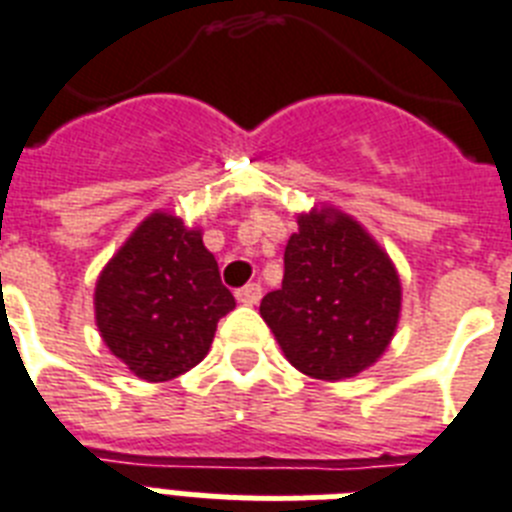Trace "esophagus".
Masks as SVG:
<instances>
[{
	"label": "esophagus",
	"instance_id": "34e87169",
	"mask_svg": "<svg viewBox=\"0 0 512 512\" xmlns=\"http://www.w3.org/2000/svg\"><path fill=\"white\" fill-rule=\"evenodd\" d=\"M260 296H263V286H260V283H247V286H242V289L236 291V299L242 304H249V307L260 302Z\"/></svg>",
	"mask_w": 512,
	"mask_h": 512
}]
</instances>
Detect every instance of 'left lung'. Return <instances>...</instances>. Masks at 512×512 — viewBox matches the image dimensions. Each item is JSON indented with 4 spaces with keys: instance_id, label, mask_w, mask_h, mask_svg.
<instances>
[{
    "instance_id": "1",
    "label": "left lung",
    "mask_w": 512,
    "mask_h": 512,
    "mask_svg": "<svg viewBox=\"0 0 512 512\" xmlns=\"http://www.w3.org/2000/svg\"><path fill=\"white\" fill-rule=\"evenodd\" d=\"M283 283L260 302L286 359L315 380L354 377L385 354L401 317V278L362 223L320 205L296 218Z\"/></svg>"
}]
</instances>
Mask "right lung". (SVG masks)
I'll return each instance as SVG.
<instances>
[{
    "instance_id": "1",
    "label": "right lung",
    "mask_w": 512,
    "mask_h": 512,
    "mask_svg": "<svg viewBox=\"0 0 512 512\" xmlns=\"http://www.w3.org/2000/svg\"><path fill=\"white\" fill-rule=\"evenodd\" d=\"M93 304L103 343L148 382L174 380L203 362L218 320L236 307L203 231L163 210L106 263Z\"/></svg>"
}]
</instances>
